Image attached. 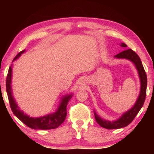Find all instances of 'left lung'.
<instances>
[{"label": "left lung", "mask_w": 154, "mask_h": 154, "mask_svg": "<svg viewBox=\"0 0 154 154\" xmlns=\"http://www.w3.org/2000/svg\"><path fill=\"white\" fill-rule=\"evenodd\" d=\"M121 47L125 48L127 47L126 44L122 43L121 45ZM114 57L118 59H126L133 63L135 65L137 70L138 71L139 76H140V83H141V88H140V92L139 94L137 100L136 101V103L134 104L132 108L130 110L126 111L124 113L119 119L116 121H106L102 119L97 114L95 111H94V115L95 117V120L99 125L102 126V128H106V129H119L129 125L131 122L133 121L134 118L140 109L144 104L145 99H146V85H147V77L146 72H145L144 67H143L142 63L141 62L140 57L136 54L133 50L131 49H128L124 51L120 52L116 55L114 56Z\"/></svg>", "instance_id": "left-lung-1"}]
</instances>
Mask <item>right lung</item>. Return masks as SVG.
I'll return each instance as SVG.
<instances>
[{"instance_id": "add662e5", "label": "right lung", "mask_w": 154, "mask_h": 154, "mask_svg": "<svg viewBox=\"0 0 154 154\" xmlns=\"http://www.w3.org/2000/svg\"><path fill=\"white\" fill-rule=\"evenodd\" d=\"M24 50L21 51L20 53L17 54L15 57L14 58L13 62L16 60L18 57H20L21 54L24 53ZM12 64L10 66L9 70H8L7 79H6V91H7L8 100H9L10 105L11 107L12 111L14 115L20 120L22 123L28 127L35 130H50L54 129V128H58L63 122L64 121L66 117V106L68 102L71 98L72 97L73 94H69L64 96L62 99L60 106L57 108L55 112L52 113L44 116L42 117L33 118L29 116L28 115L25 114L22 111L19 109L18 105L14 100L12 96V88H11V82H12Z\"/></svg>"}]
</instances>
